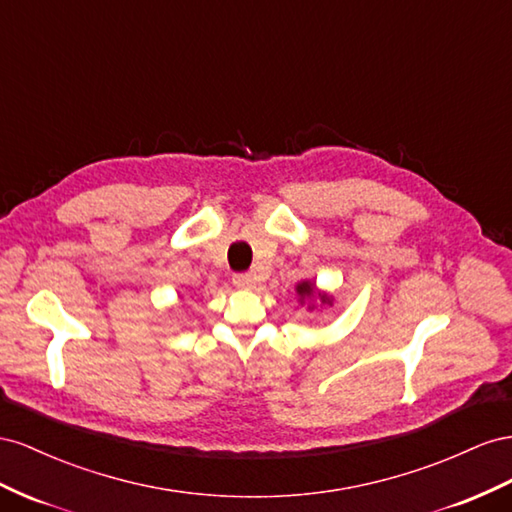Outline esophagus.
I'll list each match as a JSON object with an SVG mask.
<instances>
[{"mask_svg": "<svg viewBox=\"0 0 512 512\" xmlns=\"http://www.w3.org/2000/svg\"><path fill=\"white\" fill-rule=\"evenodd\" d=\"M233 285L240 287V289H253L257 285V276L251 274V272L233 274Z\"/></svg>", "mask_w": 512, "mask_h": 512, "instance_id": "1", "label": "esophagus"}]
</instances>
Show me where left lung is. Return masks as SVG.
<instances>
[{"label":"left lung","instance_id":"1","mask_svg":"<svg viewBox=\"0 0 512 512\" xmlns=\"http://www.w3.org/2000/svg\"><path fill=\"white\" fill-rule=\"evenodd\" d=\"M298 294H300V298L311 296V294H313V285H311V283H300V285H298ZM321 302H328V298L321 296Z\"/></svg>","mask_w":512,"mask_h":512}]
</instances>
